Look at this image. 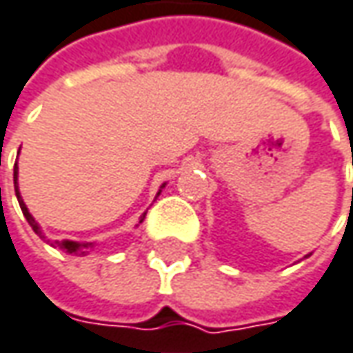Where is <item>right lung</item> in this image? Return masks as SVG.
Masks as SVG:
<instances>
[{
    "instance_id": "right-lung-1",
    "label": "right lung",
    "mask_w": 353,
    "mask_h": 353,
    "mask_svg": "<svg viewBox=\"0 0 353 353\" xmlns=\"http://www.w3.org/2000/svg\"><path fill=\"white\" fill-rule=\"evenodd\" d=\"M13 181H15V193H17V201H19V207H21V211H23L25 219L29 221V225L33 227V231L37 233L39 237H43V233H41V227H39L35 219H33V215L29 213V209L23 203V199H21V195H19V190H17V161H15V170H13ZM54 247H59V249H63L65 253L69 254H86L90 251V247H92V243H74V241H63V243H54Z\"/></svg>"
}]
</instances>
